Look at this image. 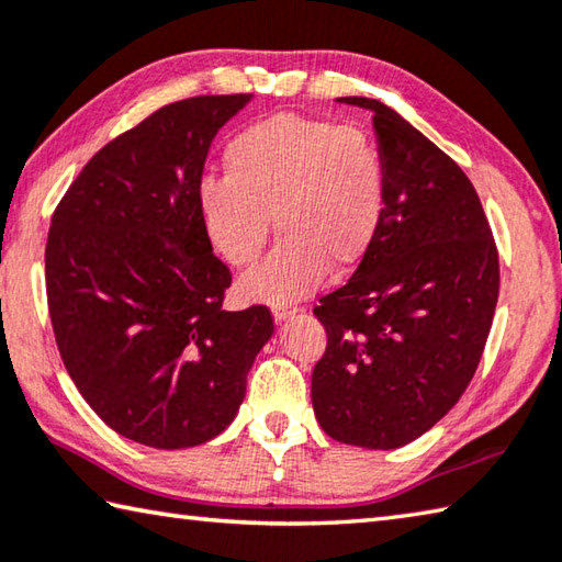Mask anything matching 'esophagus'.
I'll return each instance as SVG.
<instances>
[{
    "mask_svg": "<svg viewBox=\"0 0 562 562\" xmlns=\"http://www.w3.org/2000/svg\"><path fill=\"white\" fill-rule=\"evenodd\" d=\"M294 312H297V307H292V304H274V307H272V316H274V322H278V324L288 322L290 316H294Z\"/></svg>",
    "mask_w": 562,
    "mask_h": 562,
    "instance_id": "1",
    "label": "esophagus"
}]
</instances>
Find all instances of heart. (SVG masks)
I'll return each mask as SVG.
<instances>
[{
  "instance_id": "obj_1",
  "label": "heart",
  "mask_w": 562,
  "mask_h": 562,
  "mask_svg": "<svg viewBox=\"0 0 562 562\" xmlns=\"http://www.w3.org/2000/svg\"><path fill=\"white\" fill-rule=\"evenodd\" d=\"M226 177L203 179L199 213L211 246L248 268L270 238L280 243L240 280L252 302L288 304L319 288L326 270L359 268L379 238L387 169L375 142L356 127L278 112L233 137Z\"/></svg>"
}]
</instances>
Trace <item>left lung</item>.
<instances>
[{"label": "left lung", "mask_w": 562, "mask_h": 562, "mask_svg": "<svg viewBox=\"0 0 562 562\" xmlns=\"http://www.w3.org/2000/svg\"><path fill=\"white\" fill-rule=\"evenodd\" d=\"M387 169L379 238L314 310L326 353L312 373L316 423L336 442L395 450L452 411L482 359L498 255L472 181L423 132L371 98Z\"/></svg>", "instance_id": "1"}]
</instances>
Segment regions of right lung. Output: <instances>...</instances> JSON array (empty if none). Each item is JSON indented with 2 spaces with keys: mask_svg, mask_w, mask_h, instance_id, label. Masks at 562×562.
I'll list each match as a JSON object with an SVG mask.
<instances>
[{
  "mask_svg": "<svg viewBox=\"0 0 562 562\" xmlns=\"http://www.w3.org/2000/svg\"><path fill=\"white\" fill-rule=\"evenodd\" d=\"M252 95L165 105L105 145L50 218L46 294L66 371L132 442L181 450L238 415L274 331L268 307L223 312L231 272L196 191L216 132Z\"/></svg>",
  "mask_w": 562,
  "mask_h": 562,
  "instance_id": "obj_1",
  "label": "right lung"
}]
</instances>
